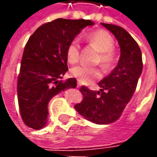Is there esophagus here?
I'll return each instance as SVG.
<instances>
[{
    "label": "esophagus",
    "instance_id": "34e87169",
    "mask_svg": "<svg viewBox=\"0 0 157 157\" xmlns=\"http://www.w3.org/2000/svg\"><path fill=\"white\" fill-rule=\"evenodd\" d=\"M77 87H78V88H81V87H82V84H81V83H77Z\"/></svg>",
    "mask_w": 157,
    "mask_h": 157
}]
</instances>
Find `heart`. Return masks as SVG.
Listing matches in <instances>:
<instances>
[{"instance_id": "obj_1", "label": "heart", "mask_w": 157, "mask_h": 157, "mask_svg": "<svg viewBox=\"0 0 157 157\" xmlns=\"http://www.w3.org/2000/svg\"><path fill=\"white\" fill-rule=\"evenodd\" d=\"M85 39L100 52L98 61L100 62L104 68H109L113 60V49L114 48V39L112 36L104 30H96L87 33L85 36ZM80 49L81 45L78 39H74L69 44L66 49V57L71 64H74L79 60ZM71 73L79 82L85 84L91 83L102 75L99 69L84 64L74 66Z\"/></svg>"}]
</instances>
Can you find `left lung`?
Here are the masks:
<instances>
[{
	"label": "left lung",
	"mask_w": 157,
	"mask_h": 157,
	"mask_svg": "<svg viewBox=\"0 0 157 157\" xmlns=\"http://www.w3.org/2000/svg\"><path fill=\"white\" fill-rule=\"evenodd\" d=\"M118 40L120 57L110 74L98 82L100 91L81 88L84 98L75 106V110L89 121L97 124H109L118 120L134 95L141 75V50L138 44L121 27L101 23Z\"/></svg>",
	"instance_id": "1"
}]
</instances>
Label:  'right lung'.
I'll list each match as a JSON object with an SVG mask.
<instances>
[{
  "label": "right lung",
  "instance_id": "right-lung-1",
  "mask_svg": "<svg viewBox=\"0 0 157 157\" xmlns=\"http://www.w3.org/2000/svg\"><path fill=\"white\" fill-rule=\"evenodd\" d=\"M91 20L58 18L33 33L22 55L17 81V98L24 124L39 130L48 122V105L59 92L76 87V79H60L68 71L66 49Z\"/></svg>",
  "mask_w": 157,
  "mask_h": 157
}]
</instances>
